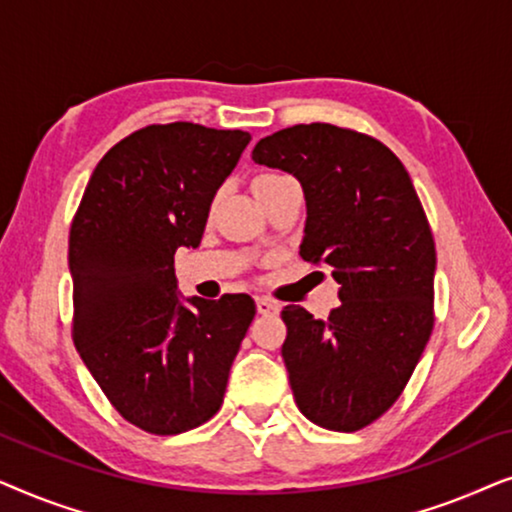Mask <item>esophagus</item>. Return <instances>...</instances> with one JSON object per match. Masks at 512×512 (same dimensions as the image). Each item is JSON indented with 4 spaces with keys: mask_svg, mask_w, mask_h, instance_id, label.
<instances>
[{
    "mask_svg": "<svg viewBox=\"0 0 512 512\" xmlns=\"http://www.w3.org/2000/svg\"><path fill=\"white\" fill-rule=\"evenodd\" d=\"M256 310L258 314H275L279 310V305L275 303V300L265 298V296H258L256 298Z\"/></svg>",
    "mask_w": 512,
    "mask_h": 512,
    "instance_id": "1",
    "label": "esophagus"
}]
</instances>
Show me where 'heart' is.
Returning a JSON list of instances; mask_svg holds the SVG:
<instances>
[{
    "label": "heart",
    "mask_w": 512,
    "mask_h": 512,
    "mask_svg": "<svg viewBox=\"0 0 512 512\" xmlns=\"http://www.w3.org/2000/svg\"><path fill=\"white\" fill-rule=\"evenodd\" d=\"M277 177H279V174H258V177L254 179V184H251V186H254V191H256V188H261L263 184H268V181L277 179Z\"/></svg>",
    "instance_id": "b5f03b06"
}]
</instances>
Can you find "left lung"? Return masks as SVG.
Masks as SVG:
<instances>
[{"label":"left lung","instance_id":"obj_1","mask_svg":"<svg viewBox=\"0 0 512 512\" xmlns=\"http://www.w3.org/2000/svg\"><path fill=\"white\" fill-rule=\"evenodd\" d=\"M251 158L300 181V256L331 265L340 284L328 319L282 310L293 398L317 426L359 431L396 403L431 338L436 244L424 207L391 149L349 128L293 125Z\"/></svg>","mask_w":512,"mask_h":512}]
</instances>
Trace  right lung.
<instances>
[{"instance_id": "1", "label": "right lung", "mask_w": 512, "mask_h": 512, "mask_svg": "<svg viewBox=\"0 0 512 512\" xmlns=\"http://www.w3.org/2000/svg\"><path fill=\"white\" fill-rule=\"evenodd\" d=\"M249 139L184 121L146 125L104 153L74 214V345L118 415L156 436L219 412L256 314L247 293L184 305L174 277V251L198 247Z\"/></svg>"}]
</instances>
